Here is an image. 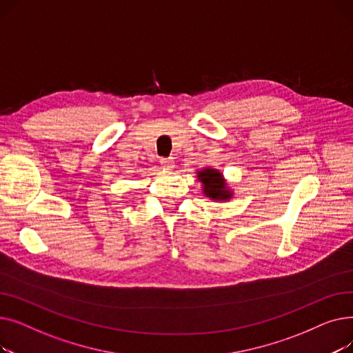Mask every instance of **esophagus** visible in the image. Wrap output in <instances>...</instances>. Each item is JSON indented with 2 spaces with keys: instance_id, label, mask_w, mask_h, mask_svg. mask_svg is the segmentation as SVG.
I'll use <instances>...</instances> for the list:
<instances>
[{
  "instance_id": "obj_1",
  "label": "esophagus",
  "mask_w": 353,
  "mask_h": 353,
  "mask_svg": "<svg viewBox=\"0 0 353 353\" xmlns=\"http://www.w3.org/2000/svg\"><path fill=\"white\" fill-rule=\"evenodd\" d=\"M160 163H161V167H163V169H165V170L173 169V167H174V161H173L172 159H161V160H160Z\"/></svg>"
}]
</instances>
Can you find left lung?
Returning a JSON list of instances; mask_svg holds the SVG:
<instances>
[{
    "instance_id": "left-lung-1",
    "label": "left lung",
    "mask_w": 353,
    "mask_h": 353,
    "mask_svg": "<svg viewBox=\"0 0 353 353\" xmlns=\"http://www.w3.org/2000/svg\"><path fill=\"white\" fill-rule=\"evenodd\" d=\"M197 180L201 183L203 194L213 201H229L234 194L223 173L210 165L197 170Z\"/></svg>"
}]
</instances>
